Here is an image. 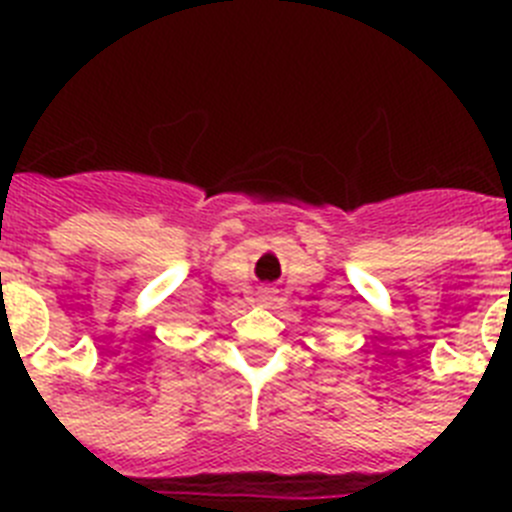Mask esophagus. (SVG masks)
I'll list each match as a JSON object with an SVG mask.
<instances>
[{
	"mask_svg": "<svg viewBox=\"0 0 512 512\" xmlns=\"http://www.w3.org/2000/svg\"><path fill=\"white\" fill-rule=\"evenodd\" d=\"M259 300L264 302V305H271V300H274V289H271V287H261L259 289Z\"/></svg>",
	"mask_w": 512,
	"mask_h": 512,
	"instance_id": "esophagus-1",
	"label": "esophagus"
}]
</instances>
